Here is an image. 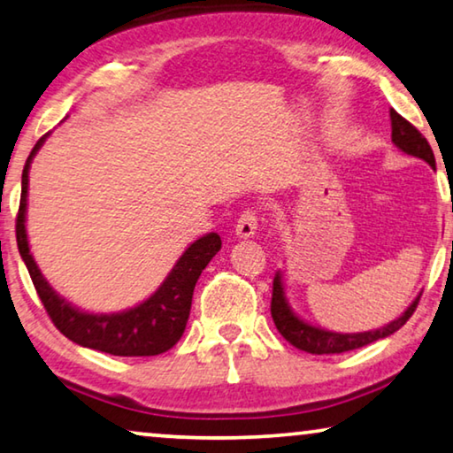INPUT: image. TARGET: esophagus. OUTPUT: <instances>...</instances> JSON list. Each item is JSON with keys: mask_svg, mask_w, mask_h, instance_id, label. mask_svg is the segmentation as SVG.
<instances>
[{"mask_svg": "<svg viewBox=\"0 0 453 453\" xmlns=\"http://www.w3.org/2000/svg\"><path fill=\"white\" fill-rule=\"evenodd\" d=\"M257 227H258V213L254 211V209H246V211L240 215L238 224H235V235L242 240L252 238V235L257 234Z\"/></svg>", "mask_w": 453, "mask_h": 453, "instance_id": "34e87169", "label": "esophagus"}]
</instances>
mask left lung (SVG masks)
I'll use <instances>...</instances> for the list:
<instances>
[{
  "mask_svg": "<svg viewBox=\"0 0 453 453\" xmlns=\"http://www.w3.org/2000/svg\"><path fill=\"white\" fill-rule=\"evenodd\" d=\"M390 120H392V142L400 151L404 154L420 157V160L426 162L431 168H435V156H433V150L426 139L420 135L417 127H412L409 120L400 117V114L390 111ZM418 297L412 302L409 308L404 310V314L392 320L386 326L378 330H367V333H333V330L311 326L310 322H305L299 318L296 311L291 310L288 302V296H285V285H283V275L277 273L275 281H273V299H271V316L273 322L279 333L283 334L285 341H289L293 347H297L299 351L311 353V355H334V353H345L353 351V349L365 347L369 342L386 339L396 333L398 328H403L406 320L412 316V311L417 310Z\"/></svg>",
  "mask_w": 453,
  "mask_h": 453,
  "instance_id": "1",
  "label": "left lung"
}]
</instances>
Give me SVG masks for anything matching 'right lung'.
<instances>
[{
    "label": "right lung",
    "mask_w": 453,
    "mask_h": 453,
    "mask_svg": "<svg viewBox=\"0 0 453 453\" xmlns=\"http://www.w3.org/2000/svg\"><path fill=\"white\" fill-rule=\"evenodd\" d=\"M47 135L38 139L22 170L20 209H18L16 218L18 250H20L44 310L55 326L59 328V333L81 347L117 357H151L165 353L180 341L184 328H187L195 285L209 260L219 252L221 238L211 232L195 240L176 260L174 269L168 273L160 288L135 308L114 311V314H90V311L75 308L42 277L33 254H30L27 235L28 170Z\"/></svg>",
    "instance_id": "1"
}]
</instances>
